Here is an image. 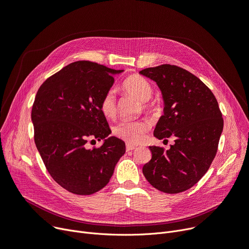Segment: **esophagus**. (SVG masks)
Instances as JSON below:
<instances>
[{
  "instance_id": "obj_1",
  "label": "esophagus",
  "mask_w": 249,
  "mask_h": 249,
  "mask_svg": "<svg viewBox=\"0 0 249 249\" xmlns=\"http://www.w3.org/2000/svg\"><path fill=\"white\" fill-rule=\"evenodd\" d=\"M135 149H136V146L131 145V144H126V146H125V150H126V152H128V151H133V150H135Z\"/></svg>"
}]
</instances>
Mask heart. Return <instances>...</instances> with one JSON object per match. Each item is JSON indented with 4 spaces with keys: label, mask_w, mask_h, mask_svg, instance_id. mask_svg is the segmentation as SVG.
Masks as SVG:
<instances>
[{
    "label": "heart",
    "mask_w": 249,
    "mask_h": 249,
    "mask_svg": "<svg viewBox=\"0 0 249 249\" xmlns=\"http://www.w3.org/2000/svg\"><path fill=\"white\" fill-rule=\"evenodd\" d=\"M122 88L128 95L141 101L143 108L147 112H158L159 108L157 104L148 101L153 95V88L145 78L139 75H131L124 81ZM100 110L106 118H112L115 116L116 103L112 90L104 94L100 102ZM146 131L147 125L142 122H124L113 128V133L116 137L131 144L140 143L144 139Z\"/></svg>",
    "instance_id": "heart-1"
}]
</instances>
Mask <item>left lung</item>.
I'll return each instance as SVG.
<instances>
[{
  "label": "left lung",
  "instance_id": "8db88e82",
  "mask_svg": "<svg viewBox=\"0 0 249 249\" xmlns=\"http://www.w3.org/2000/svg\"><path fill=\"white\" fill-rule=\"evenodd\" d=\"M140 74L157 83L164 100L154 136L175 137L167 151L149 147L152 159L143 173L160 192L182 193L202 178L216 156L224 125L218 101L202 81L180 67L164 64Z\"/></svg>",
  "mask_w": 249,
  "mask_h": 249
}]
</instances>
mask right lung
<instances>
[{"label":"right lung","instance_id":"obj_1","mask_svg":"<svg viewBox=\"0 0 249 249\" xmlns=\"http://www.w3.org/2000/svg\"><path fill=\"white\" fill-rule=\"evenodd\" d=\"M113 70L79 61L64 67L39 87L31 111L34 142L45 167L68 192L88 196L109 182L125 144L111 133L100 102L114 83ZM104 139L87 149L89 139Z\"/></svg>","mask_w":249,"mask_h":249}]
</instances>
